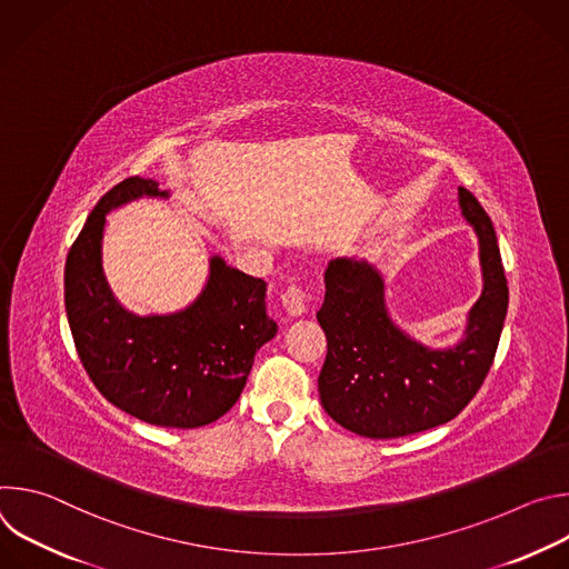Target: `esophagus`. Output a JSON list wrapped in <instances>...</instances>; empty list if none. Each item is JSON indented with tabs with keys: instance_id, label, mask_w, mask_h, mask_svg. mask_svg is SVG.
Masks as SVG:
<instances>
[{
	"instance_id": "obj_1",
	"label": "esophagus",
	"mask_w": 569,
	"mask_h": 569,
	"mask_svg": "<svg viewBox=\"0 0 569 569\" xmlns=\"http://www.w3.org/2000/svg\"><path fill=\"white\" fill-rule=\"evenodd\" d=\"M281 303H283V310H286L290 317H301V315L306 312V292H303V288L290 286V288L281 295Z\"/></svg>"
}]
</instances>
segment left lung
Masks as SVG:
<instances>
[{
	"instance_id": "left-lung-1",
	"label": "left lung",
	"mask_w": 569,
	"mask_h": 569,
	"mask_svg": "<svg viewBox=\"0 0 569 569\" xmlns=\"http://www.w3.org/2000/svg\"><path fill=\"white\" fill-rule=\"evenodd\" d=\"M459 204L479 238L483 290L455 347L428 349L402 333L387 310L385 279L369 261L340 257L323 272L317 321L329 351L317 380L321 408L360 437L396 439L452 421L493 365L509 286L491 218L463 187Z\"/></svg>"
}]
</instances>
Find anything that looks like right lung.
<instances>
[{
    "label": "right lung",
    "instance_id": "1",
    "mask_svg": "<svg viewBox=\"0 0 569 569\" xmlns=\"http://www.w3.org/2000/svg\"><path fill=\"white\" fill-rule=\"evenodd\" d=\"M141 196L169 191L137 176L119 182L73 240L64 266L69 329L80 362L114 408L159 428H200L231 410L257 351L277 336L266 312L268 283L211 257L204 290L184 310H126L103 274V229L108 211Z\"/></svg>",
    "mask_w": 569,
    "mask_h": 569
}]
</instances>
